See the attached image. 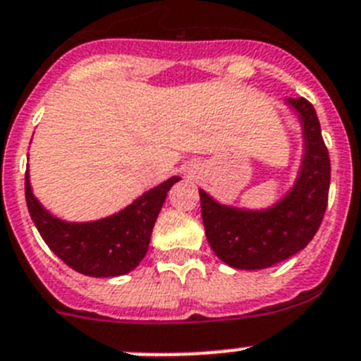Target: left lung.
<instances>
[{"label": "left lung", "mask_w": 361, "mask_h": 361, "mask_svg": "<svg viewBox=\"0 0 361 361\" xmlns=\"http://www.w3.org/2000/svg\"><path fill=\"white\" fill-rule=\"evenodd\" d=\"M302 127L304 154L288 193L264 209H241L198 190L206 238L233 269L261 270L288 259L313 240L322 224L331 180L329 154L319 118L306 98H288Z\"/></svg>", "instance_id": "1"}]
</instances>
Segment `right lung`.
Segmentation results:
<instances>
[{
  "instance_id": "1",
  "label": "right lung",
  "mask_w": 361,
  "mask_h": 361,
  "mask_svg": "<svg viewBox=\"0 0 361 361\" xmlns=\"http://www.w3.org/2000/svg\"><path fill=\"white\" fill-rule=\"evenodd\" d=\"M178 180L180 177H170L111 216L66 221L53 216L35 198L26 170V206L46 245L68 267L84 276L118 277L132 272L147 256L159 211Z\"/></svg>"
}]
</instances>
